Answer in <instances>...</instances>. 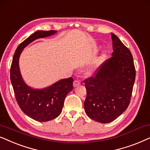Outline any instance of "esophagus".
<instances>
[{
    "instance_id": "1",
    "label": "esophagus",
    "mask_w": 150,
    "mask_h": 150,
    "mask_svg": "<svg viewBox=\"0 0 150 150\" xmlns=\"http://www.w3.org/2000/svg\"><path fill=\"white\" fill-rule=\"evenodd\" d=\"M80 84H81L80 81H78V80H75V81H73V86L74 87L78 86H79Z\"/></svg>"
}]
</instances>
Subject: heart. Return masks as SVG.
Instances as JSON below:
<instances>
[{
    "label": "heart",
    "instance_id": "obj_1",
    "mask_svg": "<svg viewBox=\"0 0 150 150\" xmlns=\"http://www.w3.org/2000/svg\"><path fill=\"white\" fill-rule=\"evenodd\" d=\"M105 57H106V54H105V53H103L99 57V58L96 60L95 62L94 63V64L93 66H91V67H90L88 69L86 70V75L88 77H91L92 75H93L96 71V69H97V67H98L99 64H100L101 62L105 58Z\"/></svg>",
    "mask_w": 150,
    "mask_h": 150
}]
</instances>
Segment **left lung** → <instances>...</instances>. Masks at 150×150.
<instances>
[{
    "instance_id": "left-lung-1",
    "label": "left lung",
    "mask_w": 150,
    "mask_h": 150,
    "mask_svg": "<svg viewBox=\"0 0 150 150\" xmlns=\"http://www.w3.org/2000/svg\"><path fill=\"white\" fill-rule=\"evenodd\" d=\"M111 35L112 57L101 64L95 76L84 80L85 112L90 118L101 123L114 121L127 109L136 76L130 51L117 35Z\"/></svg>"
}]
</instances>
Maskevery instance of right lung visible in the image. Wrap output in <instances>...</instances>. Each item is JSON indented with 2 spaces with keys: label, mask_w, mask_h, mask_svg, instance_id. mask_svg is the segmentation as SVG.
Returning a JSON list of instances; mask_svg holds the SVG:
<instances>
[{
  "label": "right lung",
  "mask_w": 150,
  "mask_h": 150,
  "mask_svg": "<svg viewBox=\"0 0 150 150\" xmlns=\"http://www.w3.org/2000/svg\"><path fill=\"white\" fill-rule=\"evenodd\" d=\"M57 31H38L19 45L13 57L10 79L16 99L21 109L35 121L45 122L60 115L67 94L73 90L72 77L62 79L45 88L36 89L26 84L19 68V58L24 48L38 38L54 35Z\"/></svg>",
  "instance_id": "right-lung-1"
}]
</instances>
